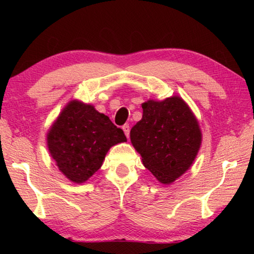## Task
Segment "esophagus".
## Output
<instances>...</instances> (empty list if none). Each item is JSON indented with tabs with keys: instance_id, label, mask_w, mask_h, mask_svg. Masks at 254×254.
<instances>
[{
	"instance_id": "esophagus-1",
	"label": "esophagus",
	"mask_w": 254,
	"mask_h": 254,
	"mask_svg": "<svg viewBox=\"0 0 254 254\" xmlns=\"http://www.w3.org/2000/svg\"><path fill=\"white\" fill-rule=\"evenodd\" d=\"M124 133H126L127 137H128V135H130V127H128V124H124V126L122 127Z\"/></svg>"
}]
</instances>
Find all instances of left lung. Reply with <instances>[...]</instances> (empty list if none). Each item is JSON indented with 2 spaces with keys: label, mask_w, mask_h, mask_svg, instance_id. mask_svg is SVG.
Listing matches in <instances>:
<instances>
[{
  "label": "left lung",
  "mask_w": 254,
  "mask_h": 254,
  "mask_svg": "<svg viewBox=\"0 0 254 254\" xmlns=\"http://www.w3.org/2000/svg\"><path fill=\"white\" fill-rule=\"evenodd\" d=\"M142 119L131 128V143L143 166L163 185L190 168L201 144L198 120L178 95L142 103Z\"/></svg>",
  "instance_id": "left-lung-1"
}]
</instances>
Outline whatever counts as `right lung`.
I'll list each match as a JSON object with an SVG mask.
<instances>
[{"label": "right lung", "instance_id": "obj_1", "mask_svg": "<svg viewBox=\"0 0 254 254\" xmlns=\"http://www.w3.org/2000/svg\"><path fill=\"white\" fill-rule=\"evenodd\" d=\"M127 141L122 128L92 104L67 103L47 132V147L67 179L83 184L101 168L113 145Z\"/></svg>", "mask_w": 254, "mask_h": 254}]
</instances>
